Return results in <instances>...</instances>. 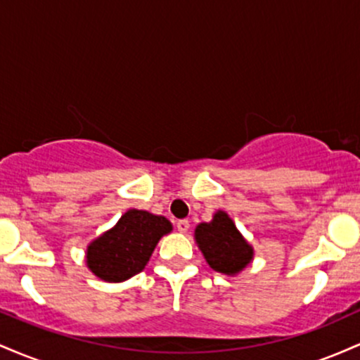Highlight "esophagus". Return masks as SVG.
<instances>
[{"label":"esophagus","instance_id":"esophagus-1","mask_svg":"<svg viewBox=\"0 0 360 360\" xmlns=\"http://www.w3.org/2000/svg\"><path fill=\"white\" fill-rule=\"evenodd\" d=\"M176 226H177V232L186 233L189 230V221L188 220H179L176 223Z\"/></svg>","mask_w":360,"mask_h":360}]
</instances>
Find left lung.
<instances>
[{
	"instance_id": "1",
	"label": "left lung",
	"mask_w": 360,
	"mask_h": 360,
	"mask_svg": "<svg viewBox=\"0 0 360 360\" xmlns=\"http://www.w3.org/2000/svg\"><path fill=\"white\" fill-rule=\"evenodd\" d=\"M194 238L210 267L221 274H238L254 259V249L225 212L214 213L210 223H200Z\"/></svg>"
}]
</instances>
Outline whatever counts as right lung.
Here are the masks:
<instances>
[{"mask_svg":"<svg viewBox=\"0 0 360 360\" xmlns=\"http://www.w3.org/2000/svg\"><path fill=\"white\" fill-rule=\"evenodd\" d=\"M171 230L167 218L143 210H128L113 229L89 243L86 266L106 283L130 279L143 271L157 243Z\"/></svg>","mask_w":360,"mask_h":360,"instance_id":"1","label":"right lung"}]
</instances>
